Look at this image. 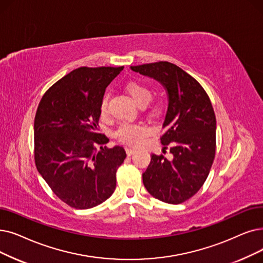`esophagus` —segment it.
<instances>
[{
	"label": "esophagus",
	"instance_id": "34e87169",
	"mask_svg": "<svg viewBox=\"0 0 263 263\" xmlns=\"http://www.w3.org/2000/svg\"><path fill=\"white\" fill-rule=\"evenodd\" d=\"M125 153H127L128 156H132L133 154L136 153V151L134 149V148H129V147H127V148H125Z\"/></svg>",
	"mask_w": 263,
	"mask_h": 263
}]
</instances>
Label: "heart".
Returning <instances> with one entry per match:
<instances>
[{
    "mask_svg": "<svg viewBox=\"0 0 263 263\" xmlns=\"http://www.w3.org/2000/svg\"><path fill=\"white\" fill-rule=\"evenodd\" d=\"M128 92L132 96V98L141 104H147L152 99V91L146 85L131 81L125 85ZM109 93L106 92L102 97L100 102V112L102 116L107 114L108 110V102H109ZM148 132V128L143 123L139 122H131V121H123L121 122L118 128L115 131V138L125 144L130 145H138L140 143V139L145 136Z\"/></svg>",
    "mask_w": 263,
    "mask_h": 263,
    "instance_id": "heart-1",
    "label": "heart"
}]
</instances>
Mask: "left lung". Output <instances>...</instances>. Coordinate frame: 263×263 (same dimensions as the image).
Listing matches in <instances>:
<instances>
[{
	"instance_id": "left-lung-1",
	"label": "left lung",
	"mask_w": 263,
	"mask_h": 263,
	"mask_svg": "<svg viewBox=\"0 0 263 263\" xmlns=\"http://www.w3.org/2000/svg\"><path fill=\"white\" fill-rule=\"evenodd\" d=\"M131 70L161 83L168 98L166 130L160 140L164 149L170 145L173 158L153 154L143 173L144 186L160 201L182 203L203 186L215 158L216 117L211 100L195 78L173 63L159 61Z\"/></svg>"
}]
</instances>
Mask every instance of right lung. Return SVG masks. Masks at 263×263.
<instances>
[{
  "label": "right lung",
  "instance_id": "1",
  "mask_svg": "<svg viewBox=\"0 0 263 263\" xmlns=\"http://www.w3.org/2000/svg\"><path fill=\"white\" fill-rule=\"evenodd\" d=\"M123 66L78 67L43 96L34 119V159L39 173L61 201L87 210L115 191L121 146L107 148L98 132L100 102Z\"/></svg>",
  "mask_w": 263,
  "mask_h": 263
}]
</instances>
